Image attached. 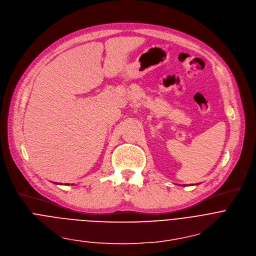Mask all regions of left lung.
<instances>
[{"label":"left lung","instance_id":"obj_1","mask_svg":"<svg viewBox=\"0 0 256 256\" xmlns=\"http://www.w3.org/2000/svg\"><path fill=\"white\" fill-rule=\"evenodd\" d=\"M184 186H186V185H184Z\"/></svg>","mask_w":256,"mask_h":256}]
</instances>
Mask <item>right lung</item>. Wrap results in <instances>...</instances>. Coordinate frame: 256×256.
Returning a JSON list of instances; mask_svg holds the SVG:
<instances>
[{
  "label": "right lung",
  "instance_id": "obj_1",
  "mask_svg": "<svg viewBox=\"0 0 256 256\" xmlns=\"http://www.w3.org/2000/svg\"><path fill=\"white\" fill-rule=\"evenodd\" d=\"M54 184H58V183H56V182H54ZM65 185H69V184H65ZM73 185V184H72Z\"/></svg>",
  "mask_w": 256,
  "mask_h": 256
}]
</instances>
